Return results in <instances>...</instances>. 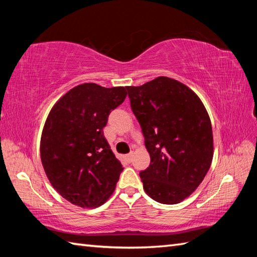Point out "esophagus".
Masks as SVG:
<instances>
[{
  "mask_svg": "<svg viewBox=\"0 0 257 257\" xmlns=\"http://www.w3.org/2000/svg\"><path fill=\"white\" fill-rule=\"evenodd\" d=\"M133 154H129V155H127V156H125V160H127L129 163L130 162H132V160H133Z\"/></svg>",
  "mask_w": 257,
  "mask_h": 257,
  "instance_id": "obj_1",
  "label": "esophagus"
}]
</instances>
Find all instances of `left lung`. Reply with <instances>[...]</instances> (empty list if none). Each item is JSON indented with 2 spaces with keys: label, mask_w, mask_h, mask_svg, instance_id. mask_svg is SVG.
Masks as SVG:
<instances>
[{
  "label": "left lung",
  "mask_w": 257,
  "mask_h": 257,
  "mask_svg": "<svg viewBox=\"0 0 257 257\" xmlns=\"http://www.w3.org/2000/svg\"><path fill=\"white\" fill-rule=\"evenodd\" d=\"M140 123L150 165L140 172L146 193L177 204L195 191L209 171L213 134L209 114L189 87L169 77L125 87Z\"/></svg>",
  "instance_id": "8db88e82"
}]
</instances>
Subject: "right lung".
<instances>
[{
    "instance_id": "1",
    "label": "right lung",
    "mask_w": 257,
    "mask_h": 257,
    "mask_svg": "<svg viewBox=\"0 0 257 257\" xmlns=\"http://www.w3.org/2000/svg\"><path fill=\"white\" fill-rule=\"evenodd\" d=\"M125 96L124 87L85 83L66 92L50 111L41 138L42 165L53 188L70 203L97 207L116 188L123 168L102 129Z\"/></svg>"
}]
</instances>
